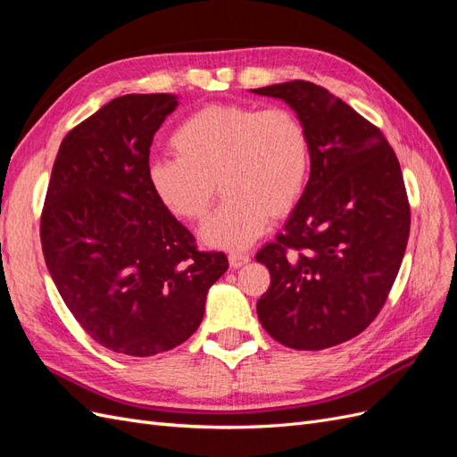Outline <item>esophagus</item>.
Masks as SVG:
<instances>
[{
    "label": "esophagus",
    "mask_w": 457,
    "mask_h": 457,
    "mask_svg": "<svg viewBox=\"0 0 457 457\" xmlns=\"http://www.w3.org/2000/svg\"><path fill=\"white\" fill-rule=\"evenodd\" d=\"M250 255L247 253H230L228 255V262H230V267L232 269H240V267H244V265H247V262H250Z\"/></svg>",
    "instance_id": "esophagus-1"
}]
</instances>
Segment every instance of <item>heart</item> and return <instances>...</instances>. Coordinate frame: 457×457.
<instances>
[{
    "mask_svg": "<svg viewBox=\"0 0 457 457\" xmlns=\"http://www.w3.org/2000/svg\"><path fill=\"white\" fill-rule=\"evenodd\" d=\"M175 156L150 160L152 195L185 223L202 220L217 183L227 196L200 228L207 247L240 252L269 227V217L294 212L309 185V131L292 110L210 104L171 135Z\"/></svg>",
    "mask_w": 457,
    "mask_h": 457,
    "instance_id": "obj_1",
    "label": "heart"
}]
</instances>
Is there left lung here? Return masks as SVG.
I'll use <instances>...</instances> for the list:
<instances>
[{
  "instance_id": "8db88e82",
  "label": "left lung",
  "mask_w": 457,
  "mask_h": 457,
  "mask_svg": "<svg viewBox=\"0 0 457 457\" xmlns=\"http://www.w3.org/2000/svg\"><path fill=\"white\" fill-rule=\"evenodd\" d=\"M305 123L312 170L284 232L257 253L270 287L261 326L297 351L356 337L378 316L403 262L410 205L391 145L368 120L311 81L252 89Z\"/></svg>"
}]
</instances>
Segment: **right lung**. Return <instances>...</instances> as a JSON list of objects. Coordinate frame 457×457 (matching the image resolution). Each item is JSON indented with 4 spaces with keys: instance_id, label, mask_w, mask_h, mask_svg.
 I'll use <instances>...</instances> for the list:
<instances>
[{
    "instance_id": "obj_1",
    "label": "right lung",
    "mask_w": 457,
    "mask_h": 457,
    "mask_svg": "<svg viewBox=\"0 0 457 457\" xmlns=\"http://www.w3.org/2000/svg\"><path fill=\"white\" fill-rule=\"evenodd\" d=\"M177 95H123L68 133L54 158L41 250L79 326L103 347L152 356L198 329L225 253L195 237L152 195L150 145Z\"/></svg>"
}]
</instances>
